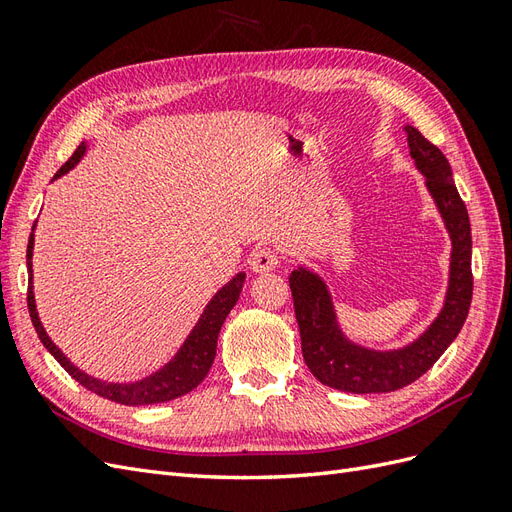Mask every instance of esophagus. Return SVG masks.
<instances>
[{
	"mask_svg": "<svg viewBox=\"0 0 512 512\" xmlns=\"http://www.w3.org/2000/svg\"><path fill=\"white\" fill-rule=\"evenodd\" d=\"M248 264H251L253 272H270V270H274V268L281 264V257L270 246H257L255 251L251 253V259H248Z\"/></svg>",
	"mask_w": 512,
	"mask_h": 512,
	"instance_id": "esophagus-1",
	"label": "esophagus"
}]
</instances>
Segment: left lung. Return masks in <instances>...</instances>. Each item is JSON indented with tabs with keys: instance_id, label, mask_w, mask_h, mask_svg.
Returning a JSON list of instances; mask_svg holds the SVG:
<instances>
[{
	"instance_id": "1",
	"label": "left lung",
	"mask_w": 512,
	"mask_h": 512,
	"mask_svg": "<svg viewBox=\"0 0 512 512\" xmlns=\"http://www.w3.org/2000/svg\"><path fill=\"white\" fill-rule=\"evenodd\" d=\"M411 157L435 199L452 240L450 285L437 320L413 344L400 350H368L348 342L339 331L331 294L324 281L305 268L290 274L300 346L311 374L326 387L348 393H387L417 381L461 333L467 320L474 277H471V227L467 207L452 181L445 155L415 127H406Z\"/></svg>"
}]
</instances>
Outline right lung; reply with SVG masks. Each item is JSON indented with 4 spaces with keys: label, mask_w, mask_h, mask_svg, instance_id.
<instances>
[{
    "label": "right lung",
    "mask_w": 512,
    "mask_h": 512,
    "mask_svg": "<svg viewBox=\"0 0 512 512\" xmlns=\"http://www.w3.org/2000/svg\"><path fill=\"white\" fill-rule=\"evenodd\" d=\"M84 151H86V147L84 144H80V147L75 149V153L69 157V162L60 166V170L56 173V179L62 177L64 173H69V170L77 162H80ZM32 248H34V233L30 235V242H28V270H30L28 309H30L32 324H34L38 339H41L43 346L51 352V355H54V359L82 387H86L88 391H93V393H97V396L108 398L112 402L127 404V406H142V404H157V402H168V400H175L179 396H186L188 391H192L207 376L209 368H212V363H214V357H216L220 326L227 320L229 311L233 309L235 303H238V298L242 294V285H244L242 272L235 274V277L225 287H222V290L212 300H209V305L205 307L203 316L199 318V322H196L190 337L183 342L181 350L177 352L173 361L166 363L160 372H155L149 378H144V381L123 385V383L97 381V378L84 374L82 370H77L75 365L62 355L60 348H56V344L47 337L41 320H38L34 292H32Z\"/></svg>",
    "instance_id": "obj_1"
}]
</instances>
